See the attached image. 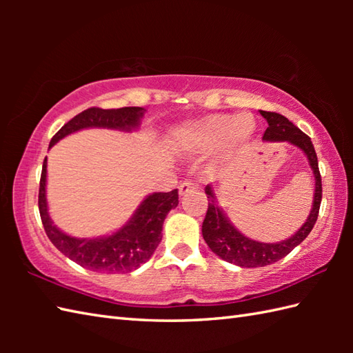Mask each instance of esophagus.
Here are the masks:
<instances>
[{"mask_svg": "<svg viewBox=\"0 0 353 353\" xmlns=\"http://www.w3.org/2000/svg\"><path fill=\"white\" fill-rule=\"evenodd\" d=\"M197 190H199V185L190 181V182L181 183V186H179V194H181V196H186V194H188V192H194V191H197Z\"/></svg>", "mask_w": 353, "mask_h": 353, "instance_id": "esophagus-1", "label": "esophagus"}]
</instances>
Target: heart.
<instances>
[{
	"label": "heart",
	"mask_w": 353,
	"mask_h": 353,
	"mask_svg": "<svg viewBox=\"0 0 353 353\" xmlns=\"http://www.w3.org/2000/svg\"><path fill=\"white\" fill-rule=\"evenodd\" d=\"M254 132L256 123L250 114H215L181 124L172 137L186 152H212L223 145L228 153H235L249 145Z\"/></svg>",
	"instance_id": "1"
}]
</instances>
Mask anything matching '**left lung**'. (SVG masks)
Segmentation results:
<instances>
[{
	"instance_id": "8db88e82",
	"label": "left lung",
	"mask_w": 353,
	"mask_h": 353,
	"mask_svg": "<svg viewBox=\"0 0 353 353\" xmlns=\"http://www.w3.org/2000/svg\"><path fill=\"white\" fill-rule=\"evenodd\" d=\"M261 115L264 117L268 123L262 141H287L288 144L301 148L312 170L314 181H316V190H314L312 208L308 219H306V221L302 224V228L299 229L294 235H291L290 238L279 243H261L254 241L252 238H247L234 226V224H232L229 216L224 212V209L219 205L214 186L206 185L205 192L209 203L208 212L203 220V226H201V234H203L205 241L209 245V249L223 261H228L230 264L247 268L265 267L282 259L283 256H287L294 247H297L310 235L314 224L317 221L319 209L321 203V177L319 171L317 154L316 150H314L311 138L308 134H305L301 129H297L290 119L279 114L261 110Z\"/></svg>"
}]
</instances>
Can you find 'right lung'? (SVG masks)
Instances as JSON below:
<instances>
[{
  "label": "right lung",
  "mask_w": 353,
  "mask_h": 353,
  "mask_svg": "<svg viewBox=\"0 0 353 353\" xmlns=\"http://www.w3.org/2000/svg\"><path fill=\"white\" fill-rule=\"evenodd\" d=\"M145 109L91 108L70 119L54 137L50 147L71 133L83 129L138 130ZM179 205L177 190L153 192L141 201L129 221L117 232L99 238H77L65 234L52 223L47 201V157L42 165L39 183V212L45 234L66 258L97 273H130L152 258L162 239V224L171 209Z\"/></svg>",
  "instance_id": "right-lung-1"
}]
</instances>
